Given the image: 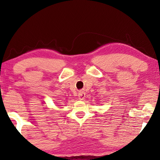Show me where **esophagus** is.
<instances>
[{
    "label": "esophagus",
    "mask_w": 160,
    "mask_h": 160,
    "mask_svg": "<svg viewBox=\"0 0 160 160\" xmlns=\"http://www.w3.org/2000/svg\"><path fill=\"white\" fill-rule=\"evenodd\" d=\"M85 96H86V94H85V93L83 92V91H80L79 94H78V98H79V100H84Z\"/></svg>",
    "instance_id": "esophagus-1"
}]
</instances>
